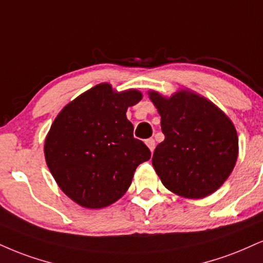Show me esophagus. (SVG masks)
<instances>
[{
    "mask_svg": "<svg viewBox=\"0 0 263 263\" xmlns=\"http://www.w3.org/2000/svg\"><path fill=\"white\" fill-rule=\"evenodd\" d=\"M145 144H147V147L149 148L151 152H153L154 148H156V141H154L153 138H148V140H145Z\"/></svg>",
    "mask_w": 263,
    "mask_h": 263,
    "instance_id": "34e87169",
    "label": "esophagus"
}]
</instances>
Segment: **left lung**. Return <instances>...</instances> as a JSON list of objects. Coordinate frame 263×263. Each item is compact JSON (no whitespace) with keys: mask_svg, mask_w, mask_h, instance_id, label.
I'll return each instance as SVG.
<instances>
[{"mask_svg":"<svg viewBox=\"0 0 263 263\" xmlns=\"http://www.w3.org/2000/svg\"><path fill=\"white\" fill-rule=\"evenodd\" d=\"M165 140L152 164L163 185L186 198H203L229 178L238 159L233 122L213 103L190 90L170 98L149 91Z\"/></svg>","mask_w":263,"mask_h":263,"instance_id":"left-lung-1","label":"left lung"}]
</instances>
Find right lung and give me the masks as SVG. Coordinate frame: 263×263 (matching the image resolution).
Instances as JSON below:
<instances>
[{
  "label": "right lung",
  "instance_id": "add662e5",
  "mask_svg": "<svg viewBox=\"0 0 263 263\" xmlns=\"http://www.w3.org/2000/svg\"><path fill=\"white\" fill-rule=\"evenodd\" d=\"M141 91L118 93L100 83L67 104L51 125L44 152L60 189L82 207L103 208L121 198L136 167L151 158L126 118Z\"/></svg>",
  "mask_w": 263,
  "mask_h": 263
}]
</instances>
